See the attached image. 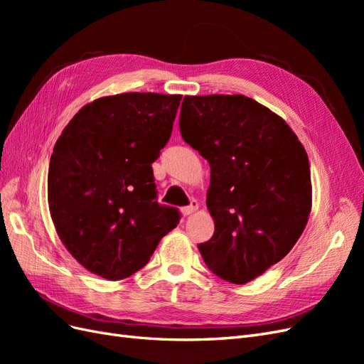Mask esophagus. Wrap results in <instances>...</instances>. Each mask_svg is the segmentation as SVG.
<instances>
[{"mask_svg": "<svg viewBox=\"0 0 364 364\" xmlns=\"http://www.w3.org/2000/svg\"><path fill=\"white\" fill-rule=\"evenodd\" d=\"M197 209H199V203H197L196 200H191V205H188V206H183L181 211H182V214L183 215H191L193 213H196Z\"/></svg>", "mask_w": 364, "mask_h": 364, "instance_id": "1", "label": "esophagus"}]
</instances>
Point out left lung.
<instances>
[{
    "mask_svg": "<svg viewBox=\"0 0 364 364\" xmlns=\"http://www.w3.org/2000/svg\"><path fill=\"white\" fill-rule=\"evenodd\" d=\"M185 142L209 162L206 206L214 235L199 250L209 270L246 284L281 261L311 211V174L285 121L245 95H185Z\"/></svg>",
    "mask_w": 364,
    "mask_h": 364,
    "instance_id": "obj_1",
    "label": "left lung"
}]
</instances>
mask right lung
I'll return each mask as SVG.
<instances>
[{"mask_svg": "<svg viewBox=\"0 0 364 364\" xmlns=\"http://www.w3.org/2000/svg\"><path fill=\"white\" fill-rule=\"evenodd\" d=\"M182 95L126 92L97 98L77 112L53 149L48 206L63 246L109 281L149 262L179 223L156 202L151 164L167 144Z\"/></svg>", "mask_w": 364, "mask_h": 364, "instance_id": "1", "label": "right lung"}]
</instances>
